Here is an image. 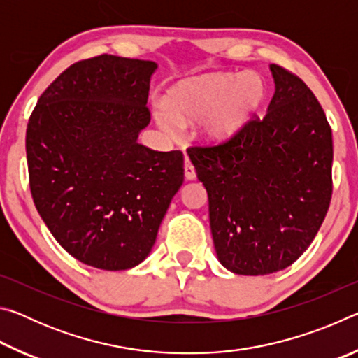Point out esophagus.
Listing matches in <instances>:
<instances>
[{
    "label": "esophagus",
    "mask_w": 358,
    "mask_h": 358,
    "mask_svg": "<svg viewBox=\"0 0 358 358\" xmlns=\"http://www.w3.org/2000/svg\"><path fill=\"white\" fill-rule=\"evenodd\" d=\"M185 177H186V180H189V181L196 180V171H194V167H192L189 157H187V156H185Z\"/></svg>",
    "instance_id": "1"
}]
</instances>
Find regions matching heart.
Returning <instances> with one entry per match:
<instances>
[{
  "instance_id": "heart-1",
  "label": "heart",
  "mask_w": 358,
  "mask_h": 358,
  "mask_svg": "<svg viewBox=\"0 0 358 358\" xmlns=\"http://www.w3.org/2000/svg\"><path fill=\"white\" fill-rule=\"evenodd\" d=\"M266 83L259 74L232 72L187 78L169 92L166 106L156 107V121L167 134H175L177 121L199 124V134L208 143H226L237 137L262 108Z\"/></svg>"
}]
</instances>
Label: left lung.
<instances>
[{"mask_svg":"<svg viewBox=\"0 0 358 358\" xmlns=\"http://www.w3.org/2000/svg\"><path fill=\"white\" fill-rule=\"evenodd\" d=\"M275 94L262 120L187 156L208 194L217 260L235 275H270L308 250L331 199V129L305 82L270 64Z\"/></svg>","mask_w":358,"mask_h":358,"instance_id":"obj_1","label":"left lung"}]
</instances>
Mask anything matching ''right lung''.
<instances>
[{
	"label": "right lung",
	"mask_w": 358,
	"mask_h": 358,
	"mask_svg": "<svg viewBox=\"0 0 358 358\" xmlns=\"http://www.w3.org/2000/svg\"><path fill=\"white\" fill-rule=\"evenodd\" d=\"M155 62L99 55L69 66L27 128L29 187L53 237L72 257L108 271L147 259L185 180L183 153L137 142Z\"/></svg>",
	"instance_id": "obj_1"
}]
</instances>
